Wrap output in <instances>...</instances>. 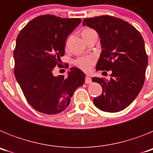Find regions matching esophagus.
Instances as JSON below:
<instances>
[{"mask_svg":"<svg viewBox=\"0 0 153 153\" xmlns=\"http://www.w3.org/2000/svg\"><path fill=\"white\" fill-rule=\"evenodd\" d=\"M91 82V78H90V76H86V77H85V83H86V84H89V83H90Z\"/></svg>","mask_w":153,"mask_h":153,"instance_id":"esophagus-1","label":"esophagus"}]
</instances>
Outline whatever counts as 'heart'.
I'll return each instance as SVG.
<instances>
[{
	"label": "heart",
	"mask_w": 153,
	"mask_h": 153,
	"mask_svg": "<svg viewBox=\"0 0 153 153\" xmlns=\"http://www.w3.org/2000/svg\"><path fill=\"white\" fill-rule=\"evenodd\" d=\"M95 32L96 31L94 30L91 29V28H86V29L82 31V36L85 39L86 37L91 35L92 33H95ZM69 40H70V37L67 40V44H68ZM74 63L81 70H83V71H86V72H88L91 70L93 65L96 63V58L93 56H80V57H78Z\"/></svg>",
	"instance_id": "b5f03b06"
}]
</instances>
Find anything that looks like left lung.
<instances>
[{"mask_svg":"<svg viewBox=\"0 0 153 153\" xmlns=\"http://www.w3.org/2000/svg\"><path fill=\"white\" fill-rule=\"evenodd\" d=\"M85 25L100 37L102 51L96 70L112 72L109 80L92 78L102 88L93 103L104 112L121 111L132 103L144 84L148 56L143 36L130 24L112 16L86 18Z\"/></svg>","mask_w":153,"mask_h":153,"instance_id":"obj_1","label":"left lung"}]
</instances>
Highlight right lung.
Segmentation results:
<instances>
[{"mask_svg": "<svg viewBox=\"0 0 153 153\" xmlns=\"http://www.w3.org/2000/svg\"><path fill=\"white\" fill-rule=\"evenodd\" d=\"M80 22V18L41 15L30 21L17 36L14 76L36 111L49 115L63 111L76 89L84 83V73L76 67H71L67 76L53 74L56 65L61 66L67 36Z\"/></svg>", "mask_w": 153, "mask_h": 153, "instance_id": "obj_1", "label": "right lung"}]
</instances>
